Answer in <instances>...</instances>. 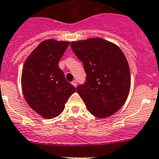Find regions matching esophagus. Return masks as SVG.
I'll return each mask as SVG.
<instances>
[{"instance_id":"34e87169","label":"esophagus","mask_w":159,"mask_h":159,"mask_svg":"<svg viewBox=\"0 0 159 159\" xmlns=\"http://www.w3.org/2000/svg\"><path fill=\"white\" fill-rule=\"evenodd\" d=\"M71 84H73V85L75 86V87H77V81H75H75H72V82H71Z\"/></svg>"}]
</instances>
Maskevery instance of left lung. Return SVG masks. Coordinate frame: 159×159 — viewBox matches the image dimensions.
<instances>
[{"label":"left lung","instance_id":"obj_1","mask_svg":"<svg viewBox=\"0 0 159 159\" xmlns=\"http://www.w3.org/2000/svg\"><path fill=\"white\" fill-rule=\"evenodd\" d=\"M75 55L84 64L85 84L77 87L90 113L99 118L118 111L129 96L131 75L120 48L100 38L70 42Z\"/></svg>","mask_w":159,"mask_h":159}]
</instances>
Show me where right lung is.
Returning a JSON list of instances; mask_svg holds the SVG:
<instances>
[{
    "label": "right lung",
    "mask_w": 159,
    "mask_h": 159,
    "mask_svg": "<svg viewBox=\"0 0 159 159\" xmlns=\"http://www.w3.org/2000/svg\"><path fill=\"white\" fill-rule=\"evenodd\" d=\"M69 41L48 39L40 43L24 64L21 88L27 103L47 119L58 116L76 89L66 81L58 63Z\"/></svg>",
    "instance_id": "obj_1"
}]
</instances>
